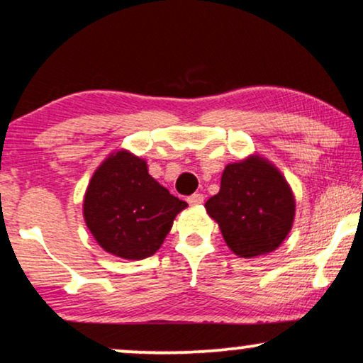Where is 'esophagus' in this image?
Segmentation results:
<instances>
[{
  "label": "esophagus",
  "instance_id": "obj_1",
  "mask_svg": "<svg viewBox=\"0 0 363 363\" xmlns=\"http://www.w3.org/2000/svg\"><path fill=\"white\" fill-rule=\"evenodd\" d=\"M188 203H190V205H201V203H203V195H201V193H193L191 196H188Z\"/></svg>",
  "mask_w": 363,
  "mask_h": 363
}]
</instances>
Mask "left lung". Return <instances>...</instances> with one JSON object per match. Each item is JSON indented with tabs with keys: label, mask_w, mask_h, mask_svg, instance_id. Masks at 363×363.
Returning <instances> with one entry per match:
<instances>
[{
	"label": "left lung",
	"mask_w": 363,
	"mask_h": 363,
	"mask_svg": "<svg viewBox=\"0 0 363 363\" xmlns=\"http://www.w3.org/2000/svg\"><path fill=\"white\" fill-rule=\"evenodd\" d=\"M205 208L230 250L253 258L284 243L295 220V196L279 168L253 153L225 167L220 191Z\"/></svg>",
	"instance_id": "8db88e82"
}]
</instances>
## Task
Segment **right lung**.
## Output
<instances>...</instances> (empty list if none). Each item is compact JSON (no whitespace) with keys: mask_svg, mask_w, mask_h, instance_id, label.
<instances>
[{"mask_svg":"<svg viewBox=\"0 0 363 363\" xmlns=\"http://www.w3.org/2000/svg\"><path fill=\"white\" fill-rule=\"evenodd\" d=\"M186 206L150 175L147 160L121 148L93 173L83 196V218L103 250L143 260L162 247Z\"/></svg>","mask_w":363,"mask_h":363,"instance_id":"right-lung-1","label":"right lung"}]
</instances>
